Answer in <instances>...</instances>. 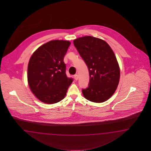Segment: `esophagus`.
Returning a JSON list of instances; mask_svg holds the SVG:
<instances>
[{
  "instance_id": "34e87169",
  "label": "esophagus",
  "mask_w": 151,
  "mask_h": 151,
  "mask_svg": "<svg viewBox=\"0 0 151 151\" xmlns=\"http://www.w3.org/2000/svg\"><path fill=\"white\" fill-rule=\"evenodd\" d=\"M73 78H74V79L76 80V81H77L78 80V75L77 74H76V75H75L74 76H73Z\"/></svg>"
}]
</instances>
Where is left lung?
Masks as SVG:
<instances>
[{
	"instance_id": "left-lung-1",
	"label": "left lung",
	"mask_w": 151,
	"mask_h": 151,
	"mask_svg": "<svg viewBox=\"0 0 151 151\" xmlns=\"http://www.w3.org/2000/svg\"><path fill=\"white\" fill-rule=\"evenodd\" d=\"M73 44L88 69V87L83 95L93 102L101 103L113 95L119 85L120 71L114 52L106 41L91 36L79 37Z\"/></svg>"
}]
</instances>
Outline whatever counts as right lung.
Wrapping results in <instances>:
<instances>
[{"label": "right lung", "mask_w": 151, "mask_h": 151, "mask_svg": "<svg viewBox=\"0 0 151 151\" xmlns=\"http://www.w3.org/2000/svg\"><path fill=\"white\" fill-rule=\"evenodd\" d=\"M71 42L52 40L40 46L31 56L27 67V81L32 93L48 104L62 100L73 81L67 77L64 56Z\"/></svg>", "instance_id": "add662e5"}]
</instances>
